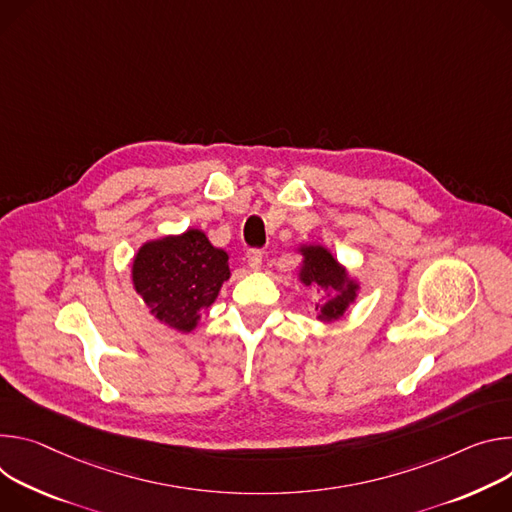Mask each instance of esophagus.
<instances>
[{
	"label": "esophagus",
	"mask_w": 512,
	"mask_h": 512,
	"mask_svg": "<svg viewBox=\"0 0 512 512\" xmlns=\"http://www.w3.org/2000/svg\"><path fill=\"white\" fill-rule=\"evenodd\" d=\"M248 266H250V270H260L262 268V252L260 250H250L248 252Z\"/></svg>",
	"instance_id": "34e87169"
}]
</instances>
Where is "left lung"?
Segmentation results:
<instances>
[{
    "instance_id": "left-lung-1",
    "label": "left lung",
    "mask_w": 512,
    "mask_h": 512,
    "mask_svg": "<svg viewBox=\"0 0 512 512\" xmlns=\"http://www.w3.org/2000/svg\"><path fill=\"white\" fill-rule=\"evenodd\" d=\"M303 264L299 270V278L305 287H319L323 291H333L335 295L327 301L319 303L315 309L319 311L317 319L331 323L344 317L348 307L358 297V282L350 278L348 270L339 264L333 254L323 246H301Z\"/></svg>"
}]
</instances>
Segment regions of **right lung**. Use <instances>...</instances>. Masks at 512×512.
Returning a JSON list of instances; mask_svg holds the SVG:
<instances>
[{
    "instance_id": "add662e5",
    "label": "right lung",
    "mask_w": 512,
    "mask_h": 512,
    "mask_svg": "<svg viewBox=\"0 0 512 512\" xmlns=\"http://www.w3.org/2000/svg\"><path fill=\"white\" fill-rule=\"evenodd\" d=\"M227 258L201 230L164 236L146 242L134 256V289L160 323L189 333L230 278Z\"/></svg>"
}]
</instances>
